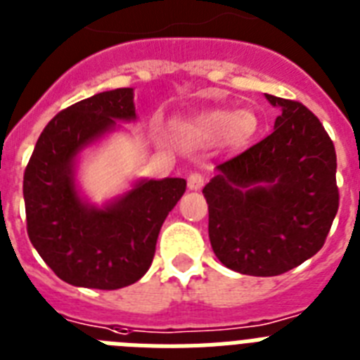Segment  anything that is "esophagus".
<instances>
[{
  "mask_svg": "<svg viewBox=\"0 0 360 360\" xmlns=\"http://www.w3.org/2000/svg\"><path fill=\"white\" fill-rule=\"evenodd\" d=\"M202 184H205V177H202V174H190L188 176V188L190 190H201Z\"/></svg>",
  "mask_w": 360,
  "mask_h": 360,
  "instance_id": "esophagus-1",
  "label": "esophagus"
}]
</instances>
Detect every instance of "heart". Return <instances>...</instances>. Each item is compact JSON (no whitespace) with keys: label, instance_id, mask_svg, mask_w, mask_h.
Returning a JSON list of instances; mask_svg holds the SVG:
<instances>
[{"label":"heart","instance_id":"1","mask_svg":"<svg viewBox=\"0 0 360 360\" xmlns=\"http://www.w3.org/2000/svg\"><path fill=\"white\" fill-rule=\"evenodd\" d=\"M177 132L188 143L199 146H212L223 141L233 148L248 145L259 130V117L254 110H214L199 112L195 115L174 121Z\"/></svg>","mask_w":360,"mask_h":360}]
</instances>
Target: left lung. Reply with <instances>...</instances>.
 I'll use <instances>...</instances> for the list:
<instances>
[{"instance_id": "left-lung-1", "label": "left lung", "mask_w": 360, "mask_h": 360, "mask_svg": "<svg viewBox=\"0 0 360 360\" xmlns=\"http://www.w3.org/2000/svg\"><path fill=\"white\" fill-rule=\"evenodd\" d=\"M274 132L215 167L202 188L208 236L224 266L271 277L323 248L339 208L333 143L304 105L264 94Z\"/></svg>"}]
</instances>
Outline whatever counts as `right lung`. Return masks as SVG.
Segmentation results:
<instances>
[{
  "instance_id": "add662e5",
  "label": "right lung",
  "mask_w": 360,
  "mask_h": 360,
  "mask_svg": "<svg viewBox=\"0 0 360 360\" xmlns=\"http://www.w3.org/2000/svg\"><path fill=\"white\" fill-rule=\"evenodd\" d=\"M134 89L96 94L59 112L41 132L23 177L30 243L72 286L117 290L148 271L159 230L186 190L181 177L137 179L98 206L76 181L83 150L136 121Z\"/></svg>"
}]
</instances>
